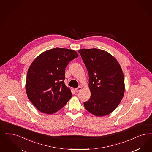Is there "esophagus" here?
<instances>
[{
	"instance_id": "obj_1",
	"label": "esophagus",
	"mask_w": 152,
	"mask_h": 152,
	"mask_svg": "<svg viewBox=\"0 0 152 152\" xmlns=\"http://www.w3.org/2000/svg\"><path fill=\"white\" fill-rule=\"evenodd\" d=\"M82 89V88L81 87H79V88H75V91H76V92H79V91H80Z\"/></svg>"
}]
</instances>
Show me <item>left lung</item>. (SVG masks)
<instances>
[{
	"mask_svg": "<svg viewBox=\"0 0 152 152\" xmlns=\"http://www.w3.org/2000/svg\"><path fill=\"white\" fill-rule=\"evenodd\" d=\"M79 53L88 71L91 92L84 106L94 115H108L117 107L124 95V76L120 65L103 50L82 49Z\"/></svg>",
	"mask_w": 152,
	"mask_h": 152,
	"instance_id": "1",
	"label": "left lung"
}]
</instances>
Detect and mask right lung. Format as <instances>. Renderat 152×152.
<instances>
[{"label":"right lung","mask_w":152,"mask_h":152,"mask_svg":"<svg viewBox=\"0 0 152 152\" xmlns=\"http://www.w3.org/2000/svg\"><path fill=\"white\" fill-rule=\"evenodd\" d=\"M79 56L64 48H54L42 53L33 61L27 74L26 91L37 109L53 114L62 108L72 97L64 83L65 68Z\"/></svg>","instance_id":"right-lung-1"}]
</instances>
